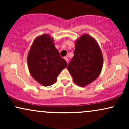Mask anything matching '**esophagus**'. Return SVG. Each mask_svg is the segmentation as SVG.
I'll return each instance as SVG.
<instances>
[{
  "label": "esophagus",
  "mask_w": 129,
  "mask_h": 129,
  "mask_svg": "<svg viewBox=\"0 0 129 129\" xmlns=\"http://www.w3.org/2000/svg\"><path fill=\"white\" fill-rule=\"evenodd\" d=\"M63 59H64L65 60H66V61L67 62H69V59H68V57H67V56H66V57H63Z\"/></svg>",
  "instance_id": "34e87169"
}]
</instances>
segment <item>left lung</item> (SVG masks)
Instances as JSON below:
<instances>
[{"mask_svg": "<svg viewBox=\"0 0 129 129\" xmlns=\"http://www.w3.org/2000/svg\"><path fill=\"white\" fill-rule=\"evenodd\" d=\"M103 66V56L97 41L87 34L77 39L74 56L67 66L75 83L87 86L99 76Z\"/></svg>", "mask_w": 129, "mask_h": 129, "instance_id": "8db88e82", "label": "left lung"}]
</instances>
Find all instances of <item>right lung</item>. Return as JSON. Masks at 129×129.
I'll use <instances>...</instances> for the list:
<instances>
[{
    "label": "right lung",
    "instance_id": "right-lung-1",
    "mask_svg": "<svg viewBox=\"0 0 129 129\" xmlns=\"http://www.w3.org/2000/svg\"><path fill=\"white\" fill-rule=\"evenodd\" d=\"M28 69L33 78L43 86H50L66 68L67 62L59 55L54 41L44 34L34 40L27 57Z\"/></svg>",
    "mask_w": 129,
    "mask_h": 129
}]
</instances>
